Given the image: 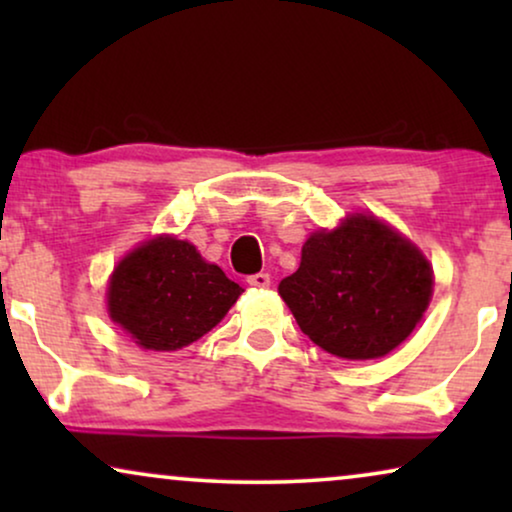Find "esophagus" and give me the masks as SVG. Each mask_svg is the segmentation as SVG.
Segmentation results:
<instances>
[{"mask_svg":"<svg viewBox=\"0 0 512 512\" xmlns=\"http://www.w3.org/2000/svg\"><path fill=\"white\" fill-rule=\"evenodd\" d=\"M249 284L256 286V289H268V286H270V275H268V272H256V275L249 277Z\"/></svg>","mask_w":512,"mask_h":512,"instance_id":"1","label":"esophagus"}]
</instances>
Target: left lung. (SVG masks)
Wrapping results in <instances>:
<instances>
[{"label": "left lung", "instance_id": "left-lung-1", "mask_svg": "<svg viewBox=\"0 0 512 512\" xmlns=\"http://www.w3.org/2000/svg\"><path fill=\"white\" fill-rule=\"evenodd\" d=\"M431 291L429 261L370 216L314 233L279 284L300 331L340 359L389 354L415 331Z\"/></svg>", "mask_w": 512, "mask_h": 512}]
</instances>
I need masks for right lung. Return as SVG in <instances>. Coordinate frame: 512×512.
<instances>
[{"label":"right lung","instance_id":"add662e5","mask_svg":"<svg viewBox=\"0 0 512 512\" xmlns=\"http://www.w3.org/2000/svg\"><path fill=\"white\" fill-rule=\"evenodd\" d=\"M242 286L193 244L158 237L125 256L109 284V312L139 347L174 352L226 317Z\"/></svg>","mask_w":512,"mask_h":512}]
</instances>
